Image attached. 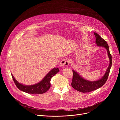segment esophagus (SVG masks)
I'll list each match as a JSON object with an SVG mask.
<instances>
[{"instance_id": "obj_1", "label": "esophagus", "mask_w": 120, "mask_h": 120, "mask_svg": "<svg viewBox=\"0 0 120 120\" xmlns=\"http://www.w3.org/2000/svg\"><path fill=\"white\" fill-rule=\"evenodd\" d=\"M69 64V61H68L67 59H63L62 61H61L60 63V66L62 67H66Z\"/></svg>"}]
</instances>
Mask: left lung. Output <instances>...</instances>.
<instances>
[{"label": "left lung", "instance_id": "1", "mask_svg": "<svg viewBox=\"0 0 120 120\" xmlns=\"http://www.w3.org/2000/svg\"><path fill=\"white\" fill-rule=\"evenodd\" d=\"M94 33L96 38L95 43L97 46L104 47L107 50L108 56L110 60V64L104 76L101 79L95 81L86 80L82 77L77 72L74 70H73V77L71 85L75 90L82 93H88L101 87L107 80L112 66V56L110 53L109 47L107 43L104 39H102L98 34L94 32Z\"/></svg>", "mask_w": 120, "mask_h": 120}]
</instances>
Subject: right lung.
Wrapping results in <instances>:
<instances>
[{
  "label": "right lung",
  "mask_w": 120,
  "mask_h": 120,
  "mask_svg": "<svg viewBox=\"0 0 120 120\" xmlns=\"http://www.w3.org/2000/svg\"><path fill=\"white\" fill-rule=\"evenodd\" d=\"M59 71V69L58 68L55 67L52 70H51L40 82L35 84L30 85H24L19 83L15 78L12 74L11 75L16 87L20 90L29 94H44L49 90L51 86L50 81L51 78Z\"/></svg>",
  "instance_id": "1"
}]
</instances>
